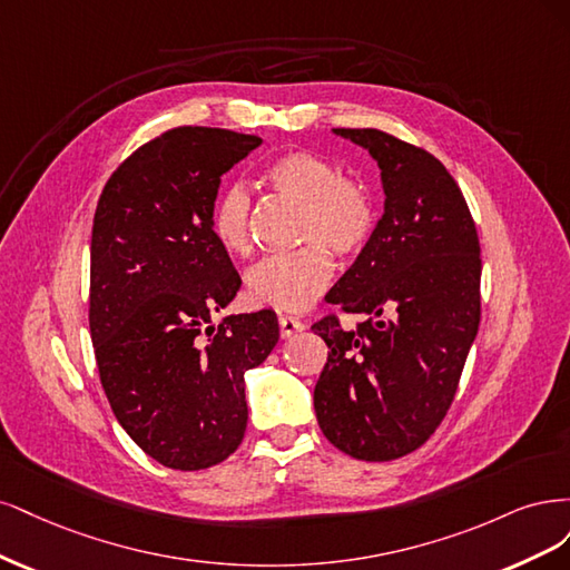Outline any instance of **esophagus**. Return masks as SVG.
I'll return each instance as SVG.
<instances>
[{"instance_id":"esophagus-1","label":"esophagus","mask_w":570,"mask_h":570,"mask_svg":"<svg viewBox=\"0 0 570 570\" xmlns=\"http://www.w3.org/2000/svg\"><path fill=\"white\" fill-rule=\"evenodd\" d=\"M303 328H305V324L301 320L291 317V315H279V334H282V338L296 336L298 332H303Z\"/></svg>"}]
</instances>
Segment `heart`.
Segmentation results:
<instances>
[{"instance_id": "b5f03b06", "label": "heart", "mask_w": 570, "mask_h": 570, "mask_svg": "<svg viewBox=\"0 0 570 570\" xmlns=\"http://www.w3.org/2000/svg\"><path fill=\"white\" fill-rule=\"evenodd\" d=\"M261 177L272 194L298 204L293 238L303 246L255 265L246 277V296L261 307L303 312L332 284L334 253L351 261L370 244L376 229V200L362 179L341 175L336 160L305 149L272 158ZM210 232L232 258H246L253 250L246 189L229 187L217 196Z\"/></svg>"}]
</instances>
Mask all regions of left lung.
<instances>
[{
	"label": "left lung",
	"instance_id": "8db88e82",
	"mask_svg": "<svg viewBox=\"0 0 570 570\" xmlns=\"http://www.w3.org/2000/svg\"><path fill=\"white\" fill-rule=\"evenodd\" d=\"M379 163L383 215L326 303L360 315L312 324L328 345L315 385L322 433L362 462L421 448L445 419L481 324V244L462 189L429 151L336 127Z\"/></svg>",
	"mask_w": 570,
	"mask_h": 570
}]
</instances>
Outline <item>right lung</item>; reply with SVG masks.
<instances>
[{
  "label": "right lung",
  "instance_id": "obj_1",
  "mask_svg": "<svg viewBox=\"0 0 570 570\" xmlns=\"http://www.w3.org/2000/svg\"><path fill=\"white\" fill-rule=\"evenodd\" d=\"M263 144L181 125L108 177L91 227L89 334L120 426L158 464L215 466L242 445L244 374L279 341L272 309L229 315L242 277L210 232L219 177Z\"/></svg>",
  "mask_w": 570,
  "mask_h": 570
}]
</instances>
